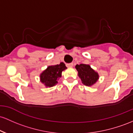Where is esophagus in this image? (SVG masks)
Returning <instances> with one entry per match:
<instances>
[{"instance_id":"1","label":"esophagus","mask_w":133,"mask_h":133,"mask_svg":"<svg viewBox=\"0 0 133 133\" xmlns=\"http://www.w3.org/2000/svg\"><path fill=\"white\" fill-rule=\"evenodd\" d=\"M66 65V66H68V67H72L73 66H74V63H67Z\"/></svg>"}]
</instances>
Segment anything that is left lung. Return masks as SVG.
Returning <instances> with one entry per match:
<instances>
[{
	"label": "left lung",
	"instance_id": "obj_1",
	"mask_svg": "<svg viewBox=\"0 0 133 133\" xmlns=\"http://www.w3.org/2000/svg\"><path fill=\"white\" fill-rule=\"evenodd\" d=\"M75 68L78 72V77L85 85L91 86L97 81L99 75L91 68L90 65L80 64L76 65Z\"/></svg>",
	"mask_w": 133,
	"mask_h": 133
}]
</instances>
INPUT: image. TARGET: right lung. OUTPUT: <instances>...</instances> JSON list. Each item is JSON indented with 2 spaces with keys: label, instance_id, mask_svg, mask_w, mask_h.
I'll list each match as a JSON object with an SVG mask.
<instances>
[{
  "label": "right lung",
  "instance_id": "obj_1",
  "mask_svg": "<svg viewBox=\"0 0 133 133\" xmlns=\"http://www.w3.org/2000/svg\"><path fill=\"white\" fill-rule=\"evenodd\" d=\"M66 68L65 63L62 62L59 65L49 66L40 75L41 82L46 87H53L58 83L59 78L62 77V72Z\"/></svg>",
  "mask_w": 133,
  "mask_h": 133
}]
</instances>
